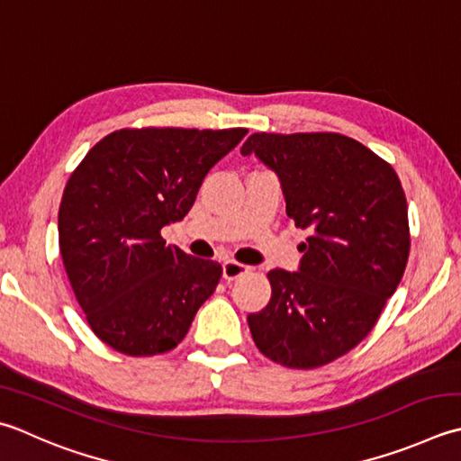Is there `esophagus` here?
Instances as JSON below:
<instances>
[{
	"label": "esophagus",
	"mask_w": 461,
	"mask_h": 461,
	"mask_svg": "<svg viewBox=\"0 0 461 461\" xmlns=\"http://www.w3.org/2000/svg\"><path fill=\"white\" fill-rule=\"evenodd\" d=\"M248 272H249V267L240 264V261H233V259L223 261V277L228 279V282H233V279L246 276Z\"/></svg>",
	"instance_id": "esophagus-1"
}]
</instances>
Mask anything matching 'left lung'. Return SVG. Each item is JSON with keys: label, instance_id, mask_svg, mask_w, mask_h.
<instances>
[{"label": "left lung", "instance_id": "1", "mask_svg": "<svg viewBox=\"0 0 461 461\" xmlns=\"http://www.w3.org/2000/svg\"><path fill=\"white\" fill-rule=\"evenodd\" d=\"M276 171L285 213L308 230L297 272L267 274L272 297L248 315L258 349L294 369L356 348L403 276L408 202L393 167L341 133H254L241 156Z\"/></svg>", "mask_w": 461, "mask_h": 461}]
</instances>
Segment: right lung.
Instances as JSON below:
<instances>
[{"label":"right lung","mask_w":461,"mask_h":461,"mask_svg":"<svg viewBox=\"0 0 461 461\" xmlns=\"http://www.w3.org/2000/svg\"><path fill=\"white\" fill-rule=\"evenodd\" d=\"M248 130L143 128L105 135L63 189L58 231L71 290L95 336L125 356L174 349L221 277L166 246L203 177Z\"/></svg>","instance_id":"right-lung-1"}]
</instances>
